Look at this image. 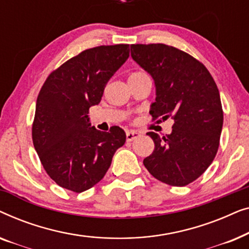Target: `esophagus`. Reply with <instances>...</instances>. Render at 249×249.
<instances>
[{"mask_svg":"<svg viewBox=\"0 0 249 249\" xmlns=\"http://www.w3.org/2000/svg\"><path fill=\"white\" fill-rule=\"evenodd\" d=\"M125 136H127V142H132V141H135L136 138H138L139 136H141V132L135 131V130H130V131H127Z\"/></svg>","mask_w":249,"mask_h":249,"instance_id":"obj_1","label":"esophagus"}]
</instances>
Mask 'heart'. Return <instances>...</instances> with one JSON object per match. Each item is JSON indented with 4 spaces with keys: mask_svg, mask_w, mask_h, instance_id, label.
<instances>
[{
    "mask_svg": "<svg viewBox=\"0 0 249 249\" xmlns=\"http://www.w3.org/2000/svg\"><path fill=\"white\" fill-rule=\"evenodd\" d=\"M147 76V74L142 72V71H136V72H132L130 76H129V78H136V77H145Z\"/></svg>",
    "mask_w": 249,
    "mask_h": 249,
    "instance_id": "b5f03b06",
    "label": "heart"
}]
</instances>
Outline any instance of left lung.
I'll use <instances>...</instances> for the list:
<instances>
[{"mask_svg": "<svg viewBox=\"0 0 249 249\" xmlns=\"http://www.w3.org/2000/svg\"><path fill=\"white\" fill-rule=\"evenodd\" d=\"M130 50L154 79L153 120H175L170 135L147 132L155 148L144 159L145 168L166 185H188L206 171L219 148L223 111L215 81L202 62L173 46L132 44Z\"/></svg>", "mask_w": 249, "mask_h": 249, "instance_id": "1", "label": "left lung"}]
</instances>
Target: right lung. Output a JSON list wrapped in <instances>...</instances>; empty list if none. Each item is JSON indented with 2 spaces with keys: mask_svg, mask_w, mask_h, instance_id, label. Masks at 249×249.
<instances>
[{
  "mask_svg": "<svg viewBox=\"0 0 249 249\" xmlns=\"http://www.w3.org/2000/svg\"><path fill=\"white\" fill-rule=\"evenodd\" d=\"M129 57L128 44L85 50L51 72L40 89L33 122V142L50 178L81 193L100 182L115 151L125 142L120 127H90L88 111Z\"/></svg>",
  "mask_w": 249,
  "mask_h": 249,
  "instance_id": "1",
  "label": "right lung"
}]
</instances>
